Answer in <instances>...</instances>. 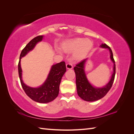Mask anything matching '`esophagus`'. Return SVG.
Wrapping results in <instances>:
<instances>
[{"label":"esophagus","instance_id":"1","mask_svg":"<svg viewBox=\"0 0 134 134\" xmlns=\"http://www.w3.org/2000/svg\"><path fill=\"white\" fill-rule=\"evenodd\" d=\"M66 69H71L72 68V65L70 63H68L66 65Z\"/></svg>","mask_w":134,"mask_h":134}]
</instances>
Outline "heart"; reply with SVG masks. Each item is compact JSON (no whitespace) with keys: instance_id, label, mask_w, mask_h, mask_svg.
<instances>
[{"instance_id":"heart-1","label":"heart","mask_w":134,"mask_h":134,"mask_svg":"<svg viewBox=\"0 0 134 134\" xmlns=\"http://www.w3.org/2000/svg\"><path fill=\"white\" fill-rule=\"evenodd\" d=\"M93 43L91 40L83 38H74L68 40L63 44V48L66 52H74L72 57L75 60L84 58L92 49Z\"/></svg>"}]
</instances>
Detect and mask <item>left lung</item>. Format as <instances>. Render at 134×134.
<instances>
[{
	"label": "left lung",
	"mask_w": 134,
	"mask_h": 134,
	"mask_svg": "<svg viewBox=\"0 0 134 134\" xmlns=\"http://www.w3.org/2000/svg\"><path fill=\"white\" fill-rule=\"evenodd\" d=\"M100 47L103 48H107L110 53V59L113 63V73L111 78L106 86L103 87H96L91 84L87 79L85 72V64L87 62L88 58L82 60L79 63L76 65L74 68V70L76 75V86L77 93L82 99L93 102L99 100L105 96L112 86L113 81L115 79L116 73L115 62L113 59V53L111 48L108 46L106 43L101 44Z\"/></svg>",
	"instance_id": "8db88e82"
}]
</instances>
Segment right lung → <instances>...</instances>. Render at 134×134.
I'll return each mask as SVG.
<instances>
[{"label": "right lung", "mask_w": 134, "mask_h": 134, "mask_svg": "<svg viewBox=\"0 0 134 134\" xmlns=\"http://www.w3.org/2000/svg\"><path fill=\"white\" fill-rule=\"evenodd\" d=\"M43 37V36L35 37L22 50L18 63V74L22 87L26 94L35 102L46 103L54 100L59 94L61 80L66 70L65 63L62 62L52 65L46 80L41 86L37 88L28 86L23 82L21 66V59L33 50L36 44L42 41Z\"/></svg>", "instance_id": "add662e5"}]
</instances>
